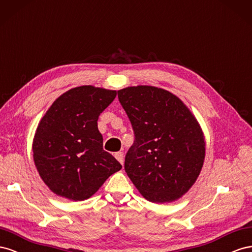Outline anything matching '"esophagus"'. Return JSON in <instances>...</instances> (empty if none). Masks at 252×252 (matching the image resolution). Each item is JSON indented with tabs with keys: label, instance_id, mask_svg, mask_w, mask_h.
I'll return each instance as SVG.
<instances>
[{
	"label": "esophagus",
	"instance_id": "obj_1",
	"mask_svg": "<svg viewBox=\"0 0 252 252\" xmlns=\"http://www.w3.org/2000/svg\"><path fill=\"white\" fill-rule=\"evenodd\" d=\"M115 157H116V159H117L121 164H124V161H125L124 153H122V152H117L116 154H115Z\"/></svg>",
	"mask_w": 252,
	"mask_h": 252
}]
</instances>
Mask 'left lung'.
I'll list each match as a JSON object with an SVG mask.
<instances>
[{"instance_id":"8db88e82","label":"left lung","mask_w":252,"mask_h":252,"mask_svg":"<svg viewBox=\"0 0 252 252\" xmlns=\"http://www.w3.org/2000/svg\"><path fill=\"white\" fill-rule=\"evenodd\" d=\"M135 140L125 170L142 196L152 203L178 199L195 183L205 159V138L183 101L155 86L118 91Z\"/></svg>"}]
</instances>
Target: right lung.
I'll use <instances>...</instances> for the list:
<instances>
[{
  "instance_id": "right-lung-1",
  "label": "right lung",
  "mask_w": 252,
  "mask_h": 252,
  "mask_svg": "<svg viewBox=\"0 0 252 252\" xmlns=\"http://www.w3.org/2000/svg\"><path fill=\"white\" fill-rule=\"evenodd\" d=\"M116 91L83 85L64 93L49 107L35 132V167L57 195L84 200L122 166L103 150L98 118Z\"/></svg>"
}]
</instances>
